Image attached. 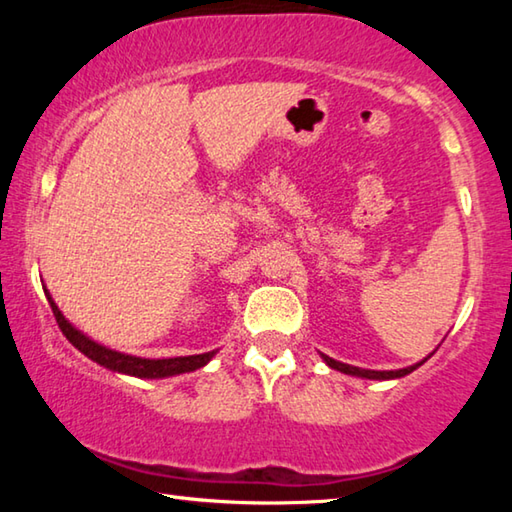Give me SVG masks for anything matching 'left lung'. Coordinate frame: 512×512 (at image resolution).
I'll return each mask as SVG.
<instances>
[{"label":"left lung","instance_id":"8db88e82","mask_svg":"<svg viewBox=\"0 0 512 512\" xmlns=\"http://www.w3.org/2000/svg\"><path fill=\"white\" fill-rule=\"evenodd\" d=\"M433 354V352H431ZM429 354V357H431ZM323 357V361L327 363L329 368L332 370H339L343 372V375H352V377H361V379H377V381H386V379H400L404 375H409V372H413L418 366H422L424 361H427L429 357H424L422 361L413 363V366H406V368H400V370H368V368H357V366H350V363H341L336 361L332 357H327V354H320Z\"/></svg>","mask_w":512,"mask_h":512}]
</instances>
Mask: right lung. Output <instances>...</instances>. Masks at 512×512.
<instances>
[{
    "mask_svg": "<svg viewBox=\"0 0 512 512\" xmlns=\"http://www.w3.org/2000/svg\"><path fill=\"white\" fill-rule=\"evenodd\" d=\"M45 296L51 305V311H54L58 327L63 329V334L67 336V341L74 345L76 350L83 352L85 357L92 359L99 366L108 368L112 372H119V375H128V377H140V379H164V377H176L183 375V372H194L198 368L207 366L212 361V357L219 350L212 352H203V354H189V357H171V359H144V357H135V354H126L119 350H112L108 345L97 343L90 339L88 334H83L79 327H74L69 320L63 316V311L58 309V305L51 298L49 289L45 287Z\"/></svg>",
    "mask_w": 512,
    "mask_h": 512,
    "instance_id": "obj_1",
    "label": "right lung"
}]
</instances>
